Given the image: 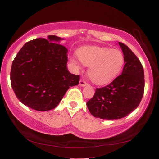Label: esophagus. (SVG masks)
<instances>
[{
    "instance_id": "obj_1",
    "label": "esophagus",
    "mask_w": 159,
    "mask_h": 159,
    "mask_svg": "<svg viewBox=\"0 0 159 159\" xmlns=\"http://www.w3.org/2000/svg\"><path fill=\"white\" fill-rule=\"evenodd\" d=\"M79 84L80 86H81V87H84V86L87 85V83L84 79H81L79 81Z\"/></svg>"
}]
</instances>
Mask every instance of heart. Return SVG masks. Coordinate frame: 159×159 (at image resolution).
Returning <instances> with one entry per match:
<instances>
[{"label":"heart","instance_id":"b5f03b06","mask_svg":"<svg viewBox=\"0 0 159 159\" xmlns=\"http://www.w3.org/2000/svg\"><path fill=\"white\" fill-rule=\"evenodd\" d=\"M79 60L86 66H88V76L97 85L110 83L123 70L125 57L119 49L107 47L85 46L78 51ZM72 62L78 66L76 59Z\"/></svg>","mask_w":159,"mask_h":159}]
</instances>
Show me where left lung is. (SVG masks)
I'll return each mask as SVG.
<instances>
[{
	"label": "left lung",
	"mask_w": 159,
	"mask_h": 159,
	"mask_svg": "<svg viewBox=\"0 0 159 159\" xmlns=\"http://www.w3.org/2000/svg\"><path fill=\"white\" fill-rule=\"evenodd\" d=\"M125 57L120 75L111 83L96 88L93 97L87 102L90 114L105 120H118L138 107L144 91L143 66L130 48L119 43Z\"/></svg>",
	"instance_id": "1"
}]
</instances>
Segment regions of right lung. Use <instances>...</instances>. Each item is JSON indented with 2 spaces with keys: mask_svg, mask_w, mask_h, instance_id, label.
I'll list each match as a JSON object with an SVG mask.
<instances>
[{
  "mask_svg": "<svg viewBox=\"0 0 159 159\" xmlns=\"http://www.w3.org/2000/svg\"><path fill=\"white\" fill-rule=\"evenodd\" d=\"M56 36L38 38L24 45L12 61L10 81L18 99L38 111L55 108L80 75L67 69L68 49Z\"/></svg>",
  "mask_w": 159,
  "mask_h": 159,
  "instance_id": "obj_1",
  "label": "right lung"
}]
</instances>
